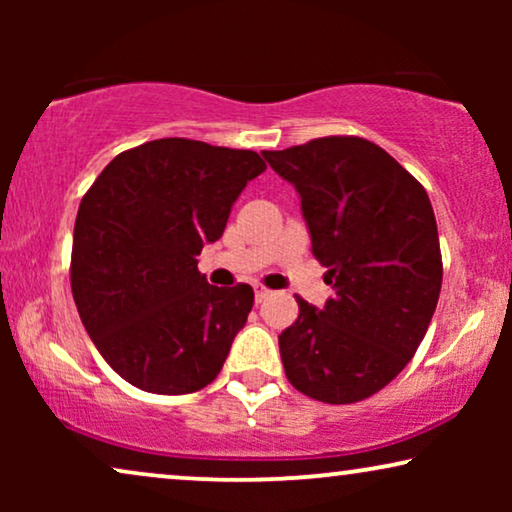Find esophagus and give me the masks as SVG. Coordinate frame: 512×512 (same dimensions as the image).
Segmentation results:
<instances>
[{"instance_id":"34e87169","label":"esophagus","mask_w":512,"mask_h":512,"mask_svg":"<svg viewBox=\"0 0 512 512\" xmlns=\"http://www.w3.org/2000/svg\"><path fill=\"white\" fill-rule=\"evenodd\" d=\"M268 296H270V289H265L263 284H256V286H254V298H256V303H263V300L268 298Z\"/></svg>"}]
</instances>
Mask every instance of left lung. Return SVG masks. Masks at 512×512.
Segmentation results:
<instances>
[{
	"label": "left lung",
	"instance_id": "left-lung-1",
	"mask_svg": "<svg viewBox=\"0 0 512 512\" xmlns=\"http://www.w3.org/2000/svg\"><path fill=\"white\" fill-rule=\"evenodd\" d=\"M263 156L300 193L312 254L335 289L324 310L296 296L298 319L279 335L284 373L314 401L359 403L408 366L436 312L443 256L431 200L363 137Z\"/></svg>",
	"mask_w": 512,
	"mask_h": 512
}]
</instances>
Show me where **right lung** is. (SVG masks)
<instances>
[{"label":"right lung","mask_w":512,"mask_h":512,"mask_svg":"<svg viewBox=\"0 0 512 512\" xmlns=\"http://www.w3.org/2000/svg\"><path fill=\"white\" fill-rule=\"evenodd\" d=\"M263 170L256 151L167 137L118 153L83 195L72 296L97 352L132 387L193 394L221 373L254 289L207 284L195 256Z\"/></svg>","instance_id":"obj_1"}]
</instances>
